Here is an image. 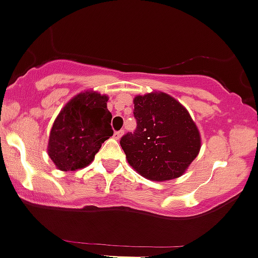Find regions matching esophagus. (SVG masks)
Returning <instances> with one entry per match:
<instances>
[{
    "mask_svg": "<svg viewBox=\"0 0 258 258\" xmlns=\"http://www.w3.org/2000/svg\"><path fill=\"white\" fill-rule=\"evenodd\" d=\"M123 130H118V132H115L114 133V138H116V139H119V138L121 137V135H123Z\"/></svg>",
    "mask_w": 258,
    "mask_h": 258,
    "instance_id": "obj_1",
    "label": "esophagus"
}]
</instances>
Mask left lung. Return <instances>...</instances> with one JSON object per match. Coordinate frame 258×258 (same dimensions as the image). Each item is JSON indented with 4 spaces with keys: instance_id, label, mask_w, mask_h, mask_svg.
<instances>
[{
    "instance_id": "1",
    "label": "left lung",
    "mask_w": 258,
    "mask_h": 258,
    "mask_svg": "<svg viewBox=\"0 0 258 258\" xmlns=\"http://www.w3.org/2000/svg\"><path fill=\"white\" fill-rule=\"evenodd\" d=\"M133 113L137 128L120 139L129 164L150 180L180 177L201 148L189 113L164 93L137 96Z\"/></svg>"
}]
</instances>
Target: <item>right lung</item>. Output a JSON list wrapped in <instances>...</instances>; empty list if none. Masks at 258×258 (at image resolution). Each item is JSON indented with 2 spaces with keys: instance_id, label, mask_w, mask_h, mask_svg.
Masks as SVG:
<instances>
[{
  "instance_id": "right-lung-1",
  "label": "right lung",
  "mask_w": 258,
  "mask_h": 258,
  "mask_svg": "<svg viewBox=\"0 0 258 258\" xmlns=\"http://www.w3.org/2000/svg\"><path fill=\"white\" fill-rule=\"evenodd\" d=\"M108 96L81 93L71 99L53 123L48 155L58 169L76 170L93 162L101 144L114 134Z\"/></svg>"
}]
</instances>
